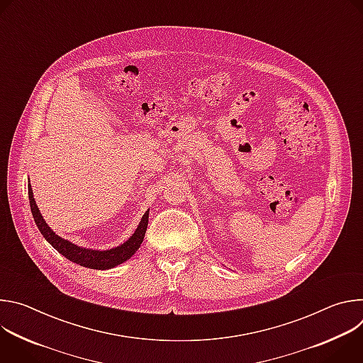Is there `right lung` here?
Segmentation results:
<instances>
[{
	"label": "right lung",
	"instance_id": "add662e5",
	"mask_svg": "<svg viewBox=\"0 0 363 363\" xmlns=\"http://www.w3.org/2000/svg\"><path fill=\"white\" fill-rule=\"evenodd\" d=\"M28 198H30V206H31V213L34 217V221L40 230V233L43 234V237L53 245L62 255H65L67 260L87 267V269H94V270H106V269H112L118 264H122L123 262L129 260V258L136 252V250L140 247L145 233H146V227H147V218H149V211H146L136 228V231L133 233V235L123 242L122 245L112 248V250H106V251H97V250H87V248H82L77 247L74 244H72L67 240H63L62 237L56 235V233H53L50 230V227L45 224V221L43 220L40 210L37 208L35 201L33 198V189L28 185Z\"/></svg>",
	"mask_w": 363,
	"mask_h": 363
}]
</instances>
